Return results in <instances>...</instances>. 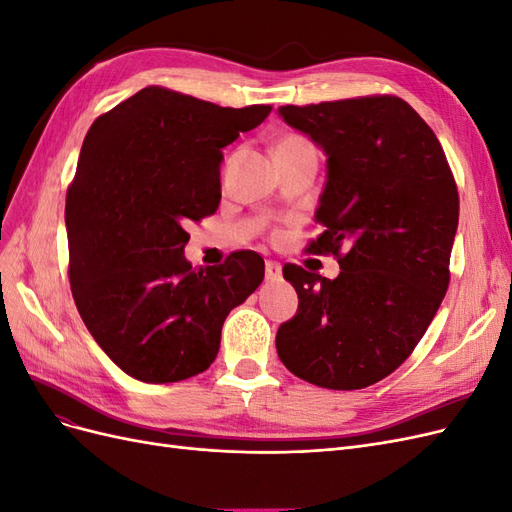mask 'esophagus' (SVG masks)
<instances>
[{"instance_id": "esophagus-1", "label": "esophagus", "mask_w": 512, "mask_h": 512, "mask_svg": "<svg viewBox=\"0 0 512 512\" xmlns=\"http://www.w3.org/2000/svg\"><path fill=\"white\" fill-rule=\"evenodd\" d=\"M265 275H267V280H280V277H282V265H280V262L267 260L265 262Z\"/></svg>"}]
</instances>
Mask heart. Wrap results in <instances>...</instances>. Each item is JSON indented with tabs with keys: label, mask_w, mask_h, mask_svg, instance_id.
I'll use <instances>...</instances> for the list:
<instances>
[{
	"label": "heart",
	"mask_w": 512,
	"mask_h": 512,
	"mask_svg": "<svg viewBox=\"0 0 512 512\" xmlns=\"http://www.w3.org/2000/svg\"><path fill=\"white\" fill-rule=\"evenodd\" d=\"M303 147H312V145H309V143L305 141V138L290 134V136H284L282 141L277 143V147H275V149H303Z\"/></svg>",
	"instance_id": "heart-1"
}]
</instances>
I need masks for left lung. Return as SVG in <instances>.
Returning a JSON list of instances; mask_svg holds the SVG:
<instances>
[{"label": "left lung", "mask_w": 512, "mask_h": 512, "mask_svg": "<svg viewBox=\"0 0 512 512\" xmlns=\"http://www.w3.org/2000/svg\"><path fill=\"white\" fill-rule=\"evenodd\" d=\"M327 153L309 252L333 254L327 280L286 265L299 309L277 329L282 363L333 391L365 389L404 363L444 299L459 194L438 136L397 96L280 106Z\"/></svg>", "instance_id": "8db88e82"}]
</instances>
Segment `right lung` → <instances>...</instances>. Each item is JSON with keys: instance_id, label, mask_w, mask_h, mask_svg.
I'll use <instances>...</instances> for the list:
<instances>
[{"instance_id": "obj_1", "label": "right lung", "mask_w": 512, "mask_h": 512, "mask_svg": "<svg viewBox=\"0 0 512 512\" xmlns=\"http://www.w3.org/2000/svg\"><path fill=\"white\" fill-rule=\"evenodd\" d=\"M271 113L151 85L100 115L66 196L70 288L98 346L128 376L166 384L205 371L222 324L265 277L256 252L198 271L188 222L220 205L222 149Z\"/></svg>"}]
</instances>
